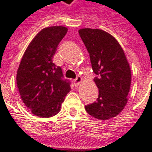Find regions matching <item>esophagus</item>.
Instances as JSON below:
<instances>
[{"instance_id":"obj_1","label":"esophagus","mask_w":152,"mask_h":152,"mask_svg":"<svg viewBox=\"0 0 152 152\" xmlns=\"http://www.w3.org/2000/svg\"><path fill=\"white\" fill-rule=\"evenodd\" d=\"M81 82H82V78H81L80 76H78V77L74 80V83L75 85H78Z\"/></svg>"}]
</instances>
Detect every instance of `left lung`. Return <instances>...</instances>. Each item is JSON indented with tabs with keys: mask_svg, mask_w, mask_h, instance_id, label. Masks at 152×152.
I'll list each match as a JSON object with an SVG mask.
<instances>
[{
	"mask_svg": "<svg viewBox=\"0 0 152 152\" xmlns=\"http://www.w3.org/2000/svg\"><path fill=\"white\" fill-rule=\"evenodd\" d=\"M79 35L89 54L98 88V98L86 105L92 117L107 120L120 113L126 106L131 86V69L119 43L106 31L81 29Z\"/></svg>",
	"mask_w": 152,
	"mask_h": 152,
	"instance_id": "8db88e82",
	"label": "left lung"
}]
</instances>
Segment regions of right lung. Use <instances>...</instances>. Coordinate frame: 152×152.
<instances>
[{
    "mask_svg": "<svg viewBox=\"0 0 152 152\" xmlns=\"http://www.w3.org/2000/svg\"><path fill=\"white\" fill-rule=\"evenodd\" d=\"M67 31L64 26L43 29L27 47L19 65L16 83L22 101L39 118L58 113L70 90L69 80L52 59Z\"/></svg>",
    "mask_w": 152,
    "mask_h": 152,
    "instance_id": "obj_1",
    "label": "right lung"
}]
</instances>
